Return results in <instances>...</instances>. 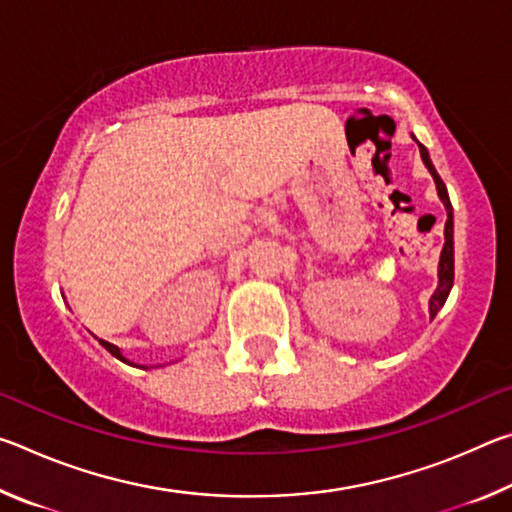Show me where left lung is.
Segmentation results:
<instances>
[{
  "label": "left lung",
  "mask_w": 512,
  "mask_h": 512,
  "mask_svg": "<svg viewBox=\"0 0 512 512\" xmlns=\"http://www.w3.org/2000/svg\"><path fill=\"white\" fill-rule=\"evenodd\" d=\"M420 146V155H422V162L427 164L429 173L436 180V189H438V196L440 201L445 203L447 207V223H445V246H443V253H440V266H438V289L433 291V296L429 300V314L431 318L438 314V309L445 305V300L449 296V291H452V284H454V216H452V203H449V196H447V187L443 183V178L438 176V171L433 169V164L429 160V153L424 146L418 142Z\"/></svg>",
  "instance_id": "1"
}]
</instances>
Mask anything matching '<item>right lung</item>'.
<instances>
[{"label":"right lung","instance_id":"1","mask_svg":"<svg viewBox=\"0 0 512 512\" xmlns=\"http://www.w3.org/2000/svg\"><path fill=\"white\" fill-rule=\"evenodd\" d=\"M99 343H101L103 348H106V350L112 354V357H117V359H121V361H126V357H121V352H119L117 345H112V343H108V341H101V339H99ZM126 363H131V361H126ZM131 366H133V363H131Z\"/></svg>","mask_w":512,"mask_h":512}]
</instances>
